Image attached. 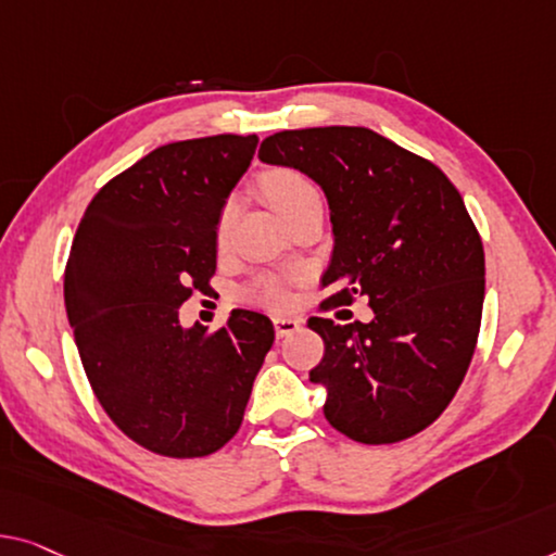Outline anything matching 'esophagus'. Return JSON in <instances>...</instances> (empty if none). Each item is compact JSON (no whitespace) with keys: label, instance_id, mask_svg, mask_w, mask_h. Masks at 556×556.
<instances>
[{"label":"esophagus","instance_id":"obj_1","mask_svg":"<svg viewBox=\"0 0 556 556\" xmlns=\"http://www.w3.org/2000/svg\"><path fill=\"white\" fill-rule=\"evenodd\" d=\"M300 327H302V321L294 319V317H275V331H277L279 339L294 334V331Z\"/></svg>","mask_w":556,"mask_h":556}]
</instances>
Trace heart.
<instances>
[{
  "mask_svg": "<svg viewBox=\"0 0 556 556\" xmlns=\"http://www.w3.org/2000/svg\"><path fill=\"white\" fill-rule=\"evenodd\" d=\"M260 189H262V197L267 199L271 210H275L279 217L287 222V225L300 217L304 210H309L312 204H321L319 189L314 187V181L306 177V174L296 172V169L279 167V169L264 172L260 179ZM235 210H237L235 199H229V202H225V206H222L219 219H217L219 242H225L229 225H231V217H235ZM254 296L262 304H269V306H285L289 302V292H287L285 281H279L275 277L256 281Z\"/></svg>",
  "mask_w": 556,
  "mask_h": 556,
  "instance_id": "b5f03b06",
  "label": "heart"
}]
</instances>
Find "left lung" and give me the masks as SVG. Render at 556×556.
I'll list each match as a JSON object with an SVG mask.
<instances>
[{
    "label": "left lung",
    "mask_w": 556,
    "mask_h": 556,
    "mask_svg": "<svg viewBox=\"0 0 556 556\" xmlns=\"http://www.w3.org/2000/svg\"><path fill=\"white\" fill-rule=\"evenodd\" d=\"M260 160L300 169L325 189L334 250L321 302L367 300L371 321L312 317L325 357V417L362 444H392L446 409L475 354L484 304V250L457 187L432 162L367 127L287 129Z\"/></svg>",
    "instance_id": "obj_1"
}]
</instances>
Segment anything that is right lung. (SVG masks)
Here are the masks:
<instances>
[{
  "label": "right lung",
  "mask_w": 556,
  "mask_h": 556,
  "mask_svg": "<svg viewBox=\"0 0 556 556\" xmlns=\"http://www.w3.org/2000/svg\"><path fill=\"white\" fill-rule=\"evenodd\" d=\"M256 135L164 144L89 202L64 269V306L99 404L131 442L206 457L242 425L275 342L269 317L179 325V306L217 269V219L250 167Z\"/></svg>",
  "instance_id": "1"
}]
</instances>
